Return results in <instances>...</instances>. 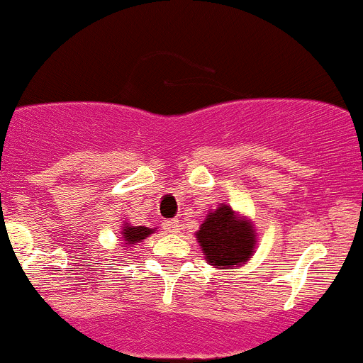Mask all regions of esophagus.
<instances>
[{"label":"esophagus","mask_w":363,"mask_h":363,"mask_svg":"<svg viewBox=\"0 0 363 363\" xmlns=\"http://www.w3.org/2000/svg\"><path fill=\"white\" fill-rule=\"evenodd\" d=\"M162 227H164V230H166V233L178 234V233H180V229H182V222H180V220H177V218L166 220V222L162 223Z\"/></svg>","instance_id":"34e87169"}]
</instances>
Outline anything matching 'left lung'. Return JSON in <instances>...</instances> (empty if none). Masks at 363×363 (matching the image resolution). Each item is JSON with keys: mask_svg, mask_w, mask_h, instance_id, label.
Masks as SVG:
<instances>
[{"mask_svg": "<svg viewBox=\"0 0 363 363\" xmlns=\"http://www.w3.org/2000/svg\"><path fill=\"white\" fill-rule=\"evenodd\" d=\"M197 241L208 262L218 269L239 267L248 262L255 246V234L248 220H239L229 206L209 213L197 233Z\"/></svg>", "mask_w": 363, "mask_h": 363, "instance_id": "8db88e82", "label": "left lung"}]
</instances>
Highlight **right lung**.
<instances>
[{
	"instance_id": "add662e5",
	"label": "right lung",
	"mask_w": 363,
	"mask_h": 363,
	"mask_svg": "<svg viewBox=\"0 0 363 363\" xmlns=\"http://www.w3.org/2000/svg\"><path fill=\"white\" fill-rule=\"evenodd\" d=\"M154 233V229H148V227H129L125 225L124 230H122V236H124L125 245H134L140 239H145L147 236Z\"/></svg>"
}]
</instances>
